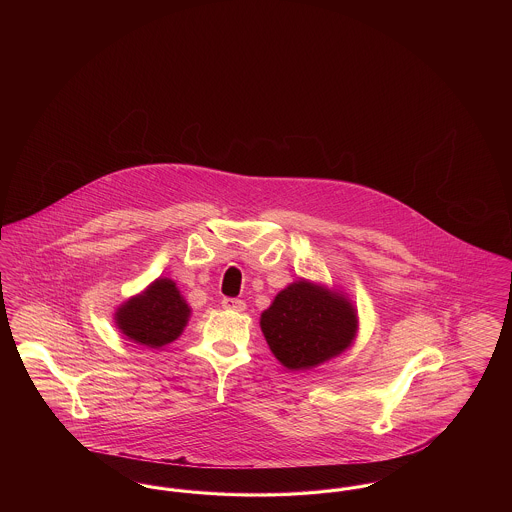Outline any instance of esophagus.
I'll list each match as a JSON object with an SVG mask.
<instances>
[{"label":"esophagus","instance_id":"esophagus-1","mask_svg":"<svg viewBox=\"0 0 512 512\" xmlns=\"http://www.w3.org/2000/svg\"><path fill=\"white\" fill-rule=\"evenodd\" d=\"M222 309L242 313L245 309V303L242 299H236V297H224V299H222Z\"/></svg>","mask_w":512,"mask_h":512}]
</instances>
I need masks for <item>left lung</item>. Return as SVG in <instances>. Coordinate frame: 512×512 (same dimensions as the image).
<instances>
[{
    "instance_id": "obj_1",
    "label": "left lung",
    "mask_w": 512,
    "mask_h": 512,
    "mask_svg": "<svg viewBox=\"0 0 512 512\" xmlns=\"http://www.w3.org/2000/svg\"><path fill=\"white\" fill-rule=\"evenodd\" d=\"M261 330L282 365L303 370L349 347L357 315L345 297L299 280L274 297L261 315Z\"/></svg>"
}]
</instances>
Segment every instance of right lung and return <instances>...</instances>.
Wrapping results in <instances>:
<instances>
[{
	"label": "right lung",
	"instance_id": "add662e5",
	"mask_svg": "<svg viewBox=\"0 0 512 512\" xmlns=\"http://www.w3.org/2000/svg\"><path fill=\"white\" fill-rule=\"evenodd\" d=\"M190 309L169 278L155 280L146 292L126 301L117 313L124 336L147 347H161L180 336Z\"/></svg>",
	"mask_w": 512,
	"mask_h": 512
}]
</instances>
